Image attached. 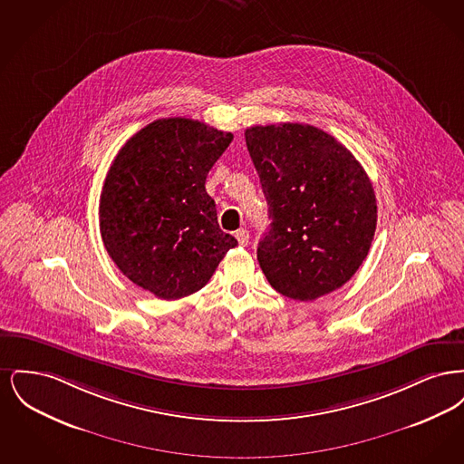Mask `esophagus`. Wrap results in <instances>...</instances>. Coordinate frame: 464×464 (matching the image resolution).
<instances>
[{"mask_svg":"<svg viewBox=\"0 0 464 464\" xmlns=\"http://www.w3.org/2000/svg\"><path fill=\"white\" fill-rule=\"evenodd\" d=\"M235 237H237V240H238V243L242 245V246H246L248 245V231L246 229H238L237 233H235Z\"/></svg>","mask_w":464,"mask_h":464,"instance_id":"obj_1","label":"esophagus"}]
</instances>
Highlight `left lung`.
Returning a JSON list of instances; mask_svg holds the SVG:
<instances>
[{
    "label": "left lung",
    "mask_w": 464,
    "mask_h": 464,
    "mask_svg": "<svg viewBox=\"0 0 464 464\" xmlns=\"http://www.w3.org/2000/svg\"><path fill=\"white\" fill-rule=\"evenodd\" d=\"M245 140L271 219L257 245L267 282L297 301L343 287L374 238L377 205L363 167L313 125H256Z\"/></svg>",
    "instance_id": "1"
}]
</instances>
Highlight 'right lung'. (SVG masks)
I'll list each match as a JSON object with an SVG mask.
<instances>
[{
	"mask_svg": "<svg viewBox=\"0 0 464 464\" xmlns=\"http://www.w3.org/2000/svg\"><path fill=\"white\" fill-rule=\"evenodd\" d=\"M233 133L198 120L161 118L132 135L104 180L99 226L118 269L160 299L207 285L238 242L221 231L208 170Z\"/></svg>",
	"mask_w": 464,
	"mask_h": 464,
	"instance_id": "obj_1",
	"label": "right lung"
}]
</instances>
